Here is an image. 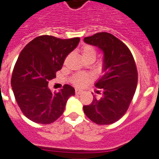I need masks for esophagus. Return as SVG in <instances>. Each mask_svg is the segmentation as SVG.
Returning <instances> with one entry per match:
<instances>
[{
    "label": "esophagus",
    "mask_w": 159,
    "mask_h": 159,
    "mask_svg": "<svg viewBox=\"0 0 159 159\" xmlns=\"http://www.w3.org/2000/svg\"><path fill=\"white\" fill-rule=\"evenodd\" d=\"M81 93H82V91H81V90L78 89H75V94L76 95H80Z\"/></svg>",
    "instance_id": "obj_1"
}]
</instances>
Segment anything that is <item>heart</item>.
I'll return each mask as SVG.
<instances>
[{
  "mask_svg": "<svg viewBox=\"0 0 159 159\" xmlns=\"http://www.w3.org/2000/svg\"><path fill=\"white\" fill-rule=\"evenodd\" d=\"M81 53L84 59H86L88 58L93 57L96 58V49L92 45H84L81 48ZM91 79V76L86 74H82L79 73L77 75H74L71 78V81L76 86H83L84 84H86L89 80Z\"/></svg>",
  "mask_w": 159,
  "mask_h": 159,
  "instance_id": "b5f03b06",
  "label": "heart"
}]
</instances>
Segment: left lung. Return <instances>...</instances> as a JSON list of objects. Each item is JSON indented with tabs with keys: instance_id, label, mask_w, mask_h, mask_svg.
Segmentation results:
<instances>
[{
	"instance_id": "left-lung-1",
	"label": "left lung",
	"mask_w": 159,
	"mask_h": 159,
	"mask_svg": "<svg viewBox=\"0 0 159 159\" xmlns=\"http://www.w3.org/2000/svg\"><path fill=\"white\" fill-rule=\"evenodd\" d=\"M84 41L104 53V75L96 84L101 96H94L89 105L83 107L84 113L96 124H113L125 114L136 92L138 72L134 58L126 44L109 33H97Z\"/></svg>"
}]
</instances>
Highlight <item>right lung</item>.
<instances>
[{
    "mask_svg": "<svg viewBox=\"0 0 159 159\" xmlns=\"http://www.w3.org/2000/svg\"><path fill=\"white\" fill-rule=\"evenodd\" d=\"M79 41V38L41 35L30 41L19 54L11 75V88L23 115L34 122H54L63 115L70 96L75 95V89L69 84L52 93L48 84Z\"/></svg>",
    "mask_w": 159,
    "mask_h": 159,
    "instance_id": "obj_1",
    "label": "right lung"
}]
</instances>
